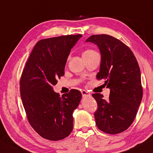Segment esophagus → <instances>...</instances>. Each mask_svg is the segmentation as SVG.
Returning <instances> with one entry per match:
<instances>
[{
    "label": "esophagus",
    "mask_w": 153,
    "mask_h": 153,
    "mask_svg": "<svg viewBox=\"0 0 153 153\" xmlns=\"http://www.w3.org/2000/svg\"><path fill=\"white\" fill-rule=\"evenodd\" d=\"M81 93H82L83 97H85V96H91L90 93H88L87 91H85V90H83V91H81Z\"/></svg>",
    "instance_id": "34e87169"
}]
</instances>
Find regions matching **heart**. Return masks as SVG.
I'll list each match as a JSON object with an SVG mask.
<instances>
[{
	"label": "heart",
	"mask_w": 153,
	"mask_h": 153,
	"mask_svg": "<svg viewBox=\"0 0 153 153\" xmlns=\"http://www.w3.org/2000/svg\"><path fill=\"white\" fill-rule=\"evenodd\" d=\"M97 53H98L95 51V50H94L93 49H87L83 52L82 56H83V58H85V57H90V56L95 55V54H97Z\"/></svg>",
	"instance_id": "1"
}]
</instances>
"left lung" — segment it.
Segmentation results:
<instances>
[{
  "label": "left lung",
  "mask_w": 153,
  "mask_h": 153,
  "mask_svg": "<svg viewBox=\"0 0 153 153\" xmlns=\"http://www.w3.org/2000/svg\"><path fill=\"white\" fill-rule=\"evenodd\" d=\"M85 42L99 48L101 64L97 79H103L110 88L107 100L100 93L92 95L97 103L96 125L109 134L123 132L134 120L143 97L139 64L131 49L111 35H93Z\"/></svg>",
  "instance_id": "8db88e82"
}]
</instances>
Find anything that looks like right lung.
Here are the masks:
<instances>
[{"instance_id":"right-lung-1","label":"right lung","mask_w":153,"mask_h":153,"mask_svg":"<svg viewBox=\"0 0 153 153\" xmlns=\"http://www.w3.org/2000/svg\"><path fill=\"white\" fill-rule=\"evenodd\" d=\"M81 35L44 39L35 45L20 79V93L29 123L44 139L58 141L73 129L74 111L81 92L72 89L60 97L53 86L65 74L71 49Z\"/></svg>"}]
</instances>
